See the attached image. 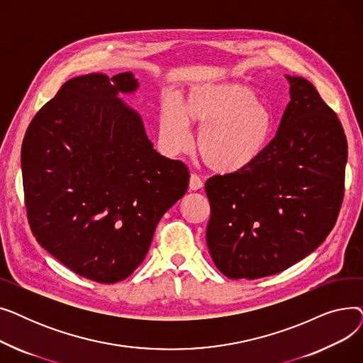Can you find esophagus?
Returning <instances> with one entry per match:
<instances>
[{
    "label": "esophagus",
    "instance_id": "obj_1",
    "mask_svg": "<svg viewBox=\"0 0 363 363\" xmlns=\"http://www.w3.org/2000/svg\"><path fill=\"white\" fill-rule=\"evenodd\" d=\"M200 188H203V181L199 175L193 174L191 177H189V189H191V191H197V189H200Z\"/></svg>",
    "mask_w": 363,
    "mask_h": 363
}]
</instances>
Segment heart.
I'll list each match as a JSON object with an SVG mask.
<instances>
[{"label": "heart", "mask_w": 363, "mask_h": 363, "mask_svg": "<svg viewBox=\"0 0 363 363\" xmlns=\"http://www.w3.org/2000/svg\"><path fill=\"white\" fill-rule=\"evenodd\" d=\"M188 125L197 128L201 159L216 174H237L268 148L275 118L256 94L240 84H204L188 92L179 108L167 101L160 113V138L170 155L191 144Z\"/></svg>", "instance_id": "obj_1"}]
</instances>
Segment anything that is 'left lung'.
Segmentation results:
<instances>
[{
	"instance_id": "obj_1",
	"label": "left lung",
	"mask_w": 363,
	"mask_h": 363,
	"mask_svg": "<svg viewBox=\"0 0 363 363\" xmlns=\"http://www.w3.org/2000/svg\"><path fill=\"white\" fill-rule=\"evenodd\" d=\"M285 78L290 103L260 159L206 182L207 247L233 279L269 277L311 255L331 233L345 196L347 140L337 114L309 81Z\"/></svg>"
}]
</instances>
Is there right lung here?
Returning a JSON list of instances; mask_svg holds the SVG:
<instances>
[{
  "label": "right lung",
  "mask_w": 363,
  "mask_h": 363,
  "mask_svg": "<svg viewBox=\"0 0 363 363\" xmlns=\"http://www.w3.org/2000/svg\"><path fill=\"white\" fill-rule=\"evenodd\" d=\"M138 85L130 72L76 76L35 114L22 145L33 237L101 284L138 268L159 220L188 188L186 166L152 148L140 114L119 99Z\"/></svg>",
  "instance_id": "right-lung-1"
}]
</instances>
